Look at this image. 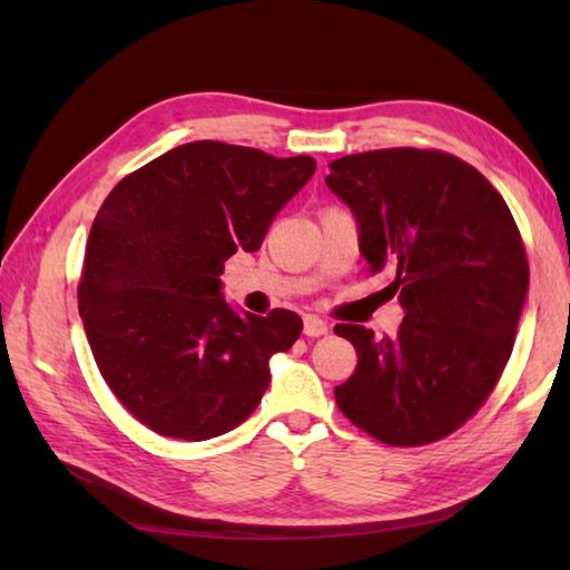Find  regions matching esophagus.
<instances>
[{
    "mask_svg": "<svg viewBox=\"0 0 570 570\" xmlns=\"http://www.w3.org/2000/svg\"><path fill=\"white\" fill-rule=\"evenodd\" d=\"M328 331H331L328 323H325L323 318H318V316H306L304 318V333L308 337H321V335H325Z\"/></svg>",
    "mask_w": 570,
    "mask_h": 570,
    "instance_id": "1",
    "label": "esophagus"
}]
</instances>
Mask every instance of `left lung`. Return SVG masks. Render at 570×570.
Instances as JSON below:
<instances>
[{"label": "left lung", "instance_id": "8db88e82", "mask_svg": "<svg viewBox=\"0 0 570 570\" xmlns=\"http://www.w3.org/2000/svg\"><path fill=\"white\" fill-rule=\"evenodd\" d=\"M325 184L353 213L370 272H394L404 308L392 337L335 325L357 350L335 402L382 443L439 441L475 414L512 355L529 292L514 217L478 168L443 151L350 154Z\"/></svg>", "mask_w": 570, "mask_h": 570}]
</instances>
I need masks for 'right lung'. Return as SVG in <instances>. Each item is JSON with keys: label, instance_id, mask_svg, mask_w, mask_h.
Segmentation results:
<instances>
[{"label": "right lung", "instance_id": "right-lung-1", "mask_svg": "<svg viewBox=\"0 0 570 570\" xmlns=\"http://www.w3.org/2000/svg\"><path fill=\"white\" fill-rule=\"evenodd\" d=\"M313 174L311 156L190 141L105 198L78 308L107 386L144 426L208 441L257 409L272 355L298 341L304 321L286 308L266 318L233 308L220 274L237 249H259Z\"/></svg>", "mask_w": 570, "mask_h": 570}]
</instances>
